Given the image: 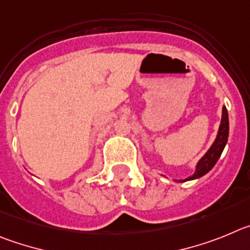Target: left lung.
Segmentation results:
<instances>
[{
	"mask_svg": "<svg viewBox=\"0 0 250 250\" xmlns=\"http://www.w3.org/2000/svg\"><path fill=\"white\" fill-rule=\"evenodd\" d=\"M228 136H229V120H228V112H227L226 107H223V111H222V121H220L219 129H218L217 138H215L214 143L212 145V147L209 148L208 152L199 159V162L197 163V167H195V172L193 173L190 177L186 179H181V181L175 182H187V181H193V179L201 178L204 174L209 172L215 166V163L219 159L220 154L223 152L224 147H226L227 142H228Z\"/></svg>",
	"mask_w": 250,
	"mask_h": 250,
	"instance_id": "8db88e82",
	"label": "left lung"
}]
</instances>
